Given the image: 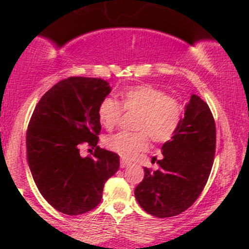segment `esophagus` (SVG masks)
<instances>
[{"label":"esophagus","instance_id":"obj_1","mask_svg":"<svg viewBox=\"0 0 249 249\" xmlns=\"http://www.w3.org/2000/svg\"><path fill=\"white\" fill-rule=\"evenodd\" d=\"M130 165H131V162H128L126 160H121V167L122 168H125V167L130 166Z\"/></svg>","mask_w":249,"mask_h":249}]
</instances>
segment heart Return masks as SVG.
<instances>
[{"label":"heart","instance_id":"b5f03b06","mask_svg":"<svg viewBox=\"0 0 249 249\" xmlns=\"http://www.w3.org/2000/svg\"><path fill=\"white\" fill-rule=\"evenodd\" d=\"M124 110L138 112L134 128L137 132H118L108 136L105 145L124 159H132L153 142H164L174 136L182 118V107L174 97L166 96L160 89L150 84L128 87L119 92ZM98 119L107 130L118 123L122 107L115 99H103L98 107Z\"/></svg>","mask_w":249,"mask_h":249}]
</instances>
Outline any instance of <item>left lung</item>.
<instances>
[{
    "label": "left lung",
    "instance_id": "1",
    "mask_svg": "<svg viewBox=\"0 0 249 249\" xmlns=\"http://www.w3.org/2000/svg\"><path fill=\"white\" fill-rule=\"evenodd\" d=\"M159 168H144L134 196L157 218L178 215L198 199L206 185L215 153V124L208 105L191 95L178 130L161 146Z\"/></svg>",
    "mask_w": 249,
    "mask_h": 249
}]
</instances>
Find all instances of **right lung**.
<instances>
[{
    "label": "right lung",
    "mask_w": 249,
    "mask_h": 249,
    "mask_svg": "<svg viewBox=\"0 0 249 249\" xmlns=\"http://www.w3.org/2000/svg\"><path fill=\"white\" fill-rule=\"evenodd\" d=\"M101 78L70 77L44 93L31 116L27 159L43 198L59 212L78 215L101 202L107 180L119 168V156L96 147L83 159L82 142L97 146L98 107L111 92Z\"/></svg>",
    "instance_id": "obj_1"
}]
</instances>
